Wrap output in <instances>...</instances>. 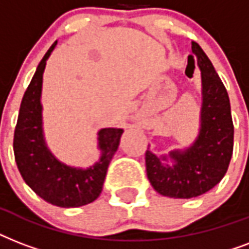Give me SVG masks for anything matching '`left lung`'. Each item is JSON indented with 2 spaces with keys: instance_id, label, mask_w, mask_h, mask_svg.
<instances>
[{
  "instance_id": "1",
  "label": "left lung",
  "mask_w": 249,
  "mask_h": 249,
  "mask_svg": "<svg viewBox=\"0 0 249 249\" xmlns=\"http://www.w3.org/2000/svg\"><path fill=\"white\" fill-rule=\"evenodd\" d=\"M191 60L201 71L203 106L201 128L195 143L185 151L169 154L174 165L165 164V156L146 151V172L152 187L164 196L190 199L213 189L224 178L234 148V124L226 88L197 42L193 41ZM189 56V60H190Z\"/></svg>"
}]
</instances>
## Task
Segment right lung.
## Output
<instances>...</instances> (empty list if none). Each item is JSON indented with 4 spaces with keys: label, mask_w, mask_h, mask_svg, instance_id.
Returning <instances> with one entry per match:
<instances>
[{
    "label": "right lung",
    "mask_w": 249,
    "mask_h": 249,
    "mask_svg": "<svg viewBox=\"0 0 249 249\" xmlns=\"http://www.w3.org/2000/svg\"><path fill=\"white\" fill-rule=\"evenodd\" d=\"M55 45L56 41L44 55L23 95L14 132V155L24 182L41 199L62 208H75L89 204L99 196L109 161L119 147L124 130L115 128L99 130L102 156L88 169L64 165L52 155L42 136L40 97L46 59Z\"/></svg>",
    "instance_id": "1"
}]
</instances>
